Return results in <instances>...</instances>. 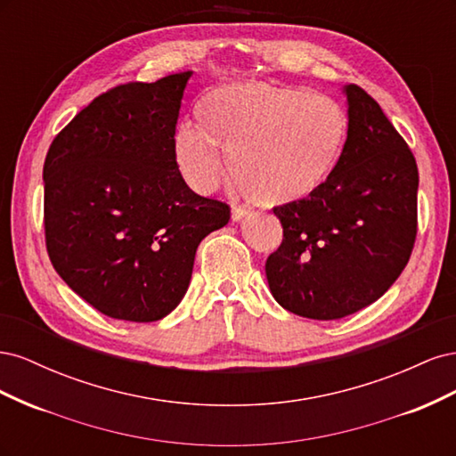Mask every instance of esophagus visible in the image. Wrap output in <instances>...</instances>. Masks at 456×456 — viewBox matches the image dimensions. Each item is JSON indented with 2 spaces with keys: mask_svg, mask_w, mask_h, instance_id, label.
Here are the masks:
<instances>
[{
  "mask_svg": "<svg viewBox=\"0 0 456 456\" xmlns=\"http://www.w3.org/2000/svg\"><path fill=\"white\" fill-rule=\"evenodd\" d=\"M251 211L245 209V207H233L232 209V220L233 223H240V220H243L245 216H249Z\"/></svg>",
  "mask_w": 456,
  "mask_h": 456,
  "instance_id": "obj_1",
  "label": "esophagus"
}]
</instances>
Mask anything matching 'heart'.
I'll return each mask as SVG.
<instances>
[{
    "label": "heart",
    "mask_w": 456,
    "mask_h": 456,
    "mask_svg": "<svg viewBox=\"0 0 456 456\" xmlns=\"http://www.w3.org/2000/svg\"><path fill=\"white\" fill-rule=\"evenodd\" d=\"M201 130L181 123L176 167L190 188L211 194L230 159L233 183L260 205L312 198L333 175L348 139V116L327 94L272 84H230L198 104Z\"/></svg>",
    "instance_id": "1"
}]
</instances>
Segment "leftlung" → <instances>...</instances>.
<instances>
[{
	"label": "left lung",
	"mask_w": 456,
	"mask_h": 456,
	"mask_svg": "<svg viewBox=\"0 0 456 456\" xmlns=\"http://www.w3.org/2000/svg\"><path fill=\"white\" fill-rule=\"evenodd\" d=\"M348 139L320 191L273 207L283 241L266 260L273 298L310 320H340L379 300L417 238L415 156L379 102L354 84Z\"/></svg>",
	"instance_id": "obj_1"
}]
</instances>
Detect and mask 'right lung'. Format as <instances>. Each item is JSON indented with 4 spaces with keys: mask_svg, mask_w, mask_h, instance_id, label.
<instances>
[{
    "mask_svg": "<svg viewBox=\"0 0 456 456\" xmlns=\"http://www.w3.org/2000/svg\"><path fill=\"white\" fill-rule=\"evenodd\" d=\"M191 72L131 81L86 106L44 165L53 268L101 314L158 322L186 295L196 249L230 207L191 191L173 136Z\"/></svg>",
    "mask_w": 456,
    "mask_h": 456,
    "instance_id": "1",
    "label": "right lung"
}]
</instances>
